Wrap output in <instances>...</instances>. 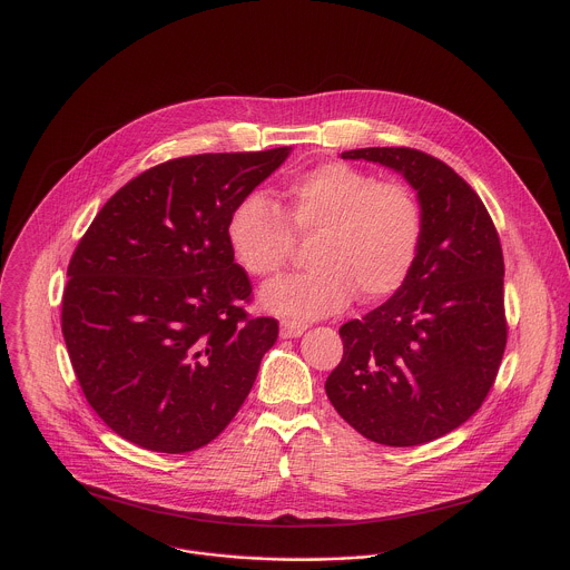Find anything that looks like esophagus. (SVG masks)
<instances>
[{
	"mask_svg": "<svg viewBox=\"0 0 570 570\" xmlns=\"http://www.w3.org/2000/svg\"><path fill=\"white\" fill-rule=\"evenodd\" d=\"M305 330H307L305 323H296V321H283L281 323V336L283 338H298Z\"/></svg>",
	"mask_w": 570,
	"mask_h": 570,
	"instance_id": "34e87169",
	"label": "esophagus"
}]
</instances>
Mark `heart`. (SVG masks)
I'll return each instance as SVG.
<instances>
[{
  "mask_svg": "<svg viewBox=\"0 0 570 570\" xmlns=\"http://www.w3.org/2000/svg\"><path fill=\"white\" fill-rule=\"evenodd\" d=\"M283 212L265 196L238 200L227 220V245L252 276H274L296 240H312L309 272L263 287L261 305L294 321L392 296L410 276L421 240L423 209L401 183H376L345 163H323L283 187Z\"/></svg>",
  "mask_w": 570,
  "mask_h": 570,
  "instance_id": "heart-1",
  "label": "heart"
}]
</instances>
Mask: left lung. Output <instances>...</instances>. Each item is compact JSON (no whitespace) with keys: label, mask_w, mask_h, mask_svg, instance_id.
Segmentation results:
<instances>
[{"label":"left lung","mask_w":570,"mask_h":570,"mask_svg":"<svg viewBox=\"0 0 570 570\" xmlns=\"http://www.w3.org/2000/svg\"><path fill=\"white\" fill-rule=\"evenodd\" d=\"M405 178L423 209L407 281L345 323L325 381L334 410L365 439L407 448L465 423L488 396L503 350V254L481 198L445 163L407 147L343 151Z\"/></svg>","instance_id":"1"}]
</instances>
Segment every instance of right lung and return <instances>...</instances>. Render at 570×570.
<instances>
[{"label": "right lung", "instance_id": "1", "mask_svg": "<svg viewBox=\"0 0 570 570\" xmlns=\"http://www.w3.org/2000/svg\"><path fill=\"white\" fill-rule=\"evenodd\" d=\"M292 154H203L158 165L100 209L71 263L62 334L89 405L122 439L183 454L245 403L274 318H249L252 283L227 220Z\"/></svg>", "mask_w": 570, "mask_h": 570}]
</instances>
